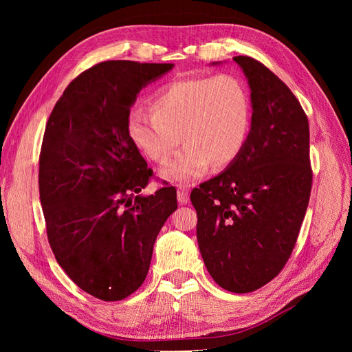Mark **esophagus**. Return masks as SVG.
<instances>
[{
    "mask_svg": "<svg viewBox=\"0 0 352 352\" xmlns=\"http://www.w3.org/2000/svg\"><path fill=\"white\" fill-rule=\"evenodd\" d=\"M177 202L179 204H188L189 202V189L185 186L177 188Z\"/></svg>",
    "mask_w": 352,
    "mask_h": 352,
    "instance_id": "34e87169",
    "label": "esophagus"
}]
</instances>
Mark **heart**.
<instances>
[{"instance_id":"heart-1","label":"heart","mask_w":352,"mask_h":352,"mask_svg":"<svg viewBox=\"0 0 352 352\" xmlns=\"http://www.w3.org/2000/svg\"><path fill=\"white\" fill-rule=\"evenodd\" d=\"M251 104L243 83L232 74L177 79L155 91L151 113L136 109L127 117V132L148 160L164 164L180 140L185 148L162 175L189 184L235 160L247 142Z\"/></svg>"}]
</instances>
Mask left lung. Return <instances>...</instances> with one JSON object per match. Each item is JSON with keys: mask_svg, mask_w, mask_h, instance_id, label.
Returning <instances> with one entry per match:
<instances>
[{"mask_svg": "<svg viewBox=\"0 0 352 352\" xmlns=\"http://www.w3.org/2000/svg\"><path fill=\"white\" fill-rule=\"evenodd\" d=\"M248 79L252 117L239 155L190 192L206 267L223 289L247 294L289 260L310 201V129L292 91L251 57L233 58Z\"/></svg>", "mask_w": 352, "mask_h": 352, "instance_id": "8db88e82", "label": "left lung"}]
</instances>
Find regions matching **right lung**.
<instances>
[{"label":"right lung","mask_w":352,"mask_h":352,"mask_svg":"<svg viewBox=\"0 0 352 352\" xmlns=\"http://www.w3.org/2000/svg\"><path fill=\"white\" fill-rule=\"evenodd\" d=\"M172 63L102 61L63 92L39 154V198L50 247L82 291L120 301L150 270L154 242L177 208L175 186L138 195L153 170L127 132L136 95Z\"/></svg>","instance_id":"right-lung-1"}]
</instances>
